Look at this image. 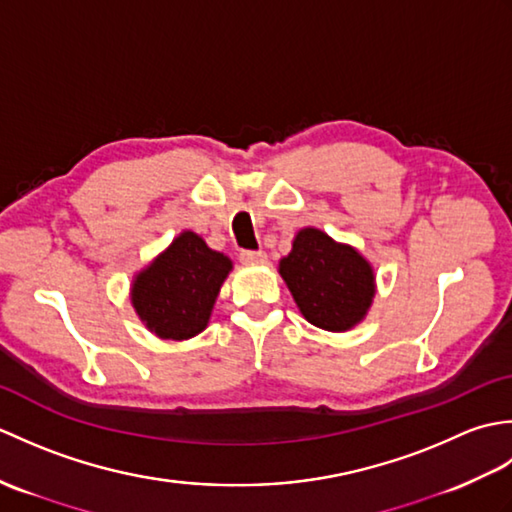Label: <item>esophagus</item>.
<instances>
[{"label":"esophagus","mask_w":512,"mask_h":512,"mask_svg":"<svg viewBox=\"0 0 512 512\" xmlns=\"http://www.w3.org/2000/svg\"><path fill=\"white\" fill-rule=\"evenodd\" d=\"M266 259L268 257L264 250H242V253H239V262L242 264H264Z\"/></svg>","instance_id":"34e87169"}]
</instances>
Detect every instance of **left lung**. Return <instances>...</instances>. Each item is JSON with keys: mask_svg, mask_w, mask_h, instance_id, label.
<instances>
[{"mask_svg": "<svg viewBox=\"0 0 512 512\" xmlns=\"http://www.w3.org/2000/svg\"><path fill=\"white\" fill-rule=\"evenodd\" d=\"M279 273L303 317L328 332H345L361 321L374 297V270L352 246L303 228Z\"/></svg>", "mask_w": 512, "mask_h": 512, "instance_id": "left-lung-1", "label": "left lung"}]
</instances>
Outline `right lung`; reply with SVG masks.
Listing matches in <instances>:
<instances>
[{
	"label": "right lung",
	"mask_w": 512,
	"mask_h": 512,
	"mask_svg": "<svg viewBox=\"0 0 512 512\" xmlns=\"http://www.w3.org/2000/svg\"><path fill=\"white\" fill-rule=\"evenodd\" d=\"M231 268L226 255L184 231L134 281L132 303L140 321L160 339L184 341L200 334Z\"/></svg>",
	"instance_id": "1"
}]
</instances>
